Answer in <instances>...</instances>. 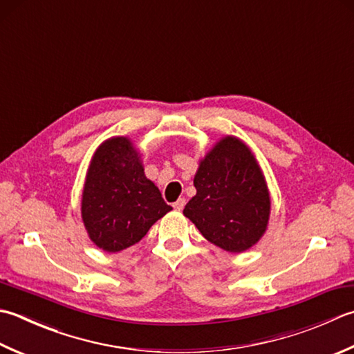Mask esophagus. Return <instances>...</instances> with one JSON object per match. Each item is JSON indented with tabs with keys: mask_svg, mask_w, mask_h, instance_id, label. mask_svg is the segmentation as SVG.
Segmentation results:
<instances>
[{
	"mask_svg": "<svg viewBox=\"0 0 354 354\" xmlns=\"http://www.w3.org/2000/svg\"><path fill=\"white\" fill-rule=\"evenodd\" d=\"M184 205H185V199L184 198H179L176 203H173V209L178 210V212H181L184 209Z\"/></svg>",
	"mask_w": 354,
	"mask_h": 354,
	"instance_id": "obj_1",
	"label": "esophagus"
}]
</instances>
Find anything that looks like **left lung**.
<instances>
[{
	"label": "left lung",
	"instance_id": "1",
	"mask_svg": "<svg viewBox=\"0 0 354 354\" xmlns=\"http://www.w3.org/2000/svg\"><path fill=\"white\" fill-rule=\"evenodd\" d=\"M193 184L196 195L183 213L207 241L230 253L258 244L272 201L258 159L244 141L221 138L199 161Z\"/></svg>",
	"mask_w": 354,
	"mask_h": 354
}]
</instances>
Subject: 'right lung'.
Masks as SVG:
<instances>
[{"instance_id":"1","label":"right lung","mask_w":354,"mask_h":354,"mask_svg":"<svg viewBox=\"0 0 354 354\" xmlns=\"http://www.w3.org/2000/svg\"><path fill=\"white\" fill-rule=\"evenodd\" d=\"M171 207L145 176L141 153L130 138L112 136L90 159L81 199V218L90 241L118 253L140 242Z\"/></svg>"}]
</instances>
